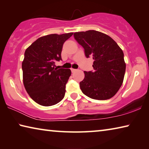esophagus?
I'll use <instances>...</instances> for the list:
<instances>
[{
	"instance_id": "obj_1",
	"label": "esophagus",
	"mask_w": 149,
	"mask_h": 149,
	"mask_svg": "<svg viewBox=\"0 0 149 149\" xmlns=\"http://www.w3.org/2000/svg\"><path fill=\"white\" fill-rule=\"evenodd\" d=\"M71 71H72V72H75V71H76V69L71 68Z\"/></svg>"
}]
</instances>
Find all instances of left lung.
Instances as JSON below:
<instances>
[{"mask_svg":"<svg viewBox=\"0 0 149 149\" xmlns=\"http://www.w3.org/2000/svg\"><path fill=\"white\" fill-rule=\"evenodd\" d=\"M74 36L84 47L86 57L94 60V71H85L84 79L79 83L81 91L96 100L114 97L122 86L125 72L122 50L110 37L95 30L74 33Z\"/></svg>","mask_w":149,"mask_h":149,"instance_id":"1","label":"left lung"}]
</instances>
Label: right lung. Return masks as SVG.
<instances>
[{"instance_id": "1", "label": "right lung", "mask_w": 149, "mask_h": 149, "mask_svg": "<svg viewBox=\"0 0 149 149\" xmlns=\"http://www.w3.org/2000/svg\"><path fill=\"white\" fill-rule=\"evenodd\" d=\"M73 35L50 34L41 37L25 51L22 62L23 81L27 93L35 102L44 107L57 104L64 99L70 69L55 68L62 60L64 42Z\"/></svg>"}]
</instances>
